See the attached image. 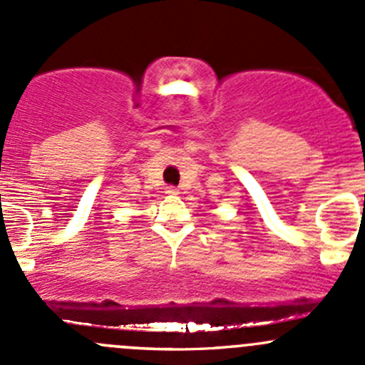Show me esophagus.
Instances as JSON below:
<instances>
[{
  "label": "esophagus",
  "instance_id": "1",
  "mask_svg": "<svg viewBox=\"0 0 365 365\" xmlns=\"http://www.w3.org/2000/svg\"><path fill=\"white\" fill-rule=\"evenodd\" d=\"M165 194H171V196H176V194H178V189H175V187H168Z\"/></svg>",
  "mask_w": 365,
  "mask_h": 365
}]
</instances>
